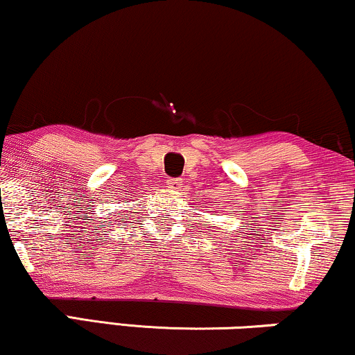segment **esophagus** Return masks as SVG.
<instances>
[{"label": "esophagus", "mask_w": 355, "mask_h": 355, "mask_svg": "<svg viewBox=\"0 0 355 355\" xmlns=\"http://www.w3.org/2000/svg\"><path fill=\"white\" fill-rule=\"evenodd\" d=\"M182 186V181L181 179H178V178H171V179H168V187L169 189H173V191H178L179 187Z\"/></svg>", "instance_id": "1"}]
</instances>
